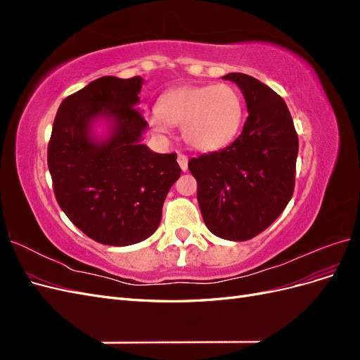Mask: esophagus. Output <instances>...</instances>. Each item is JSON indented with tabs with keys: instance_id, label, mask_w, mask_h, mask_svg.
Here are the masks:
<instances>
[{
	"instance_id": "1",
	"label": "esophagus",
	"mask_w": 360,
	"mask_h": 360,
	"mask_svg": "<svg viewBox=\"0 0 360 360\" xmlns=\"http://www.w3.org/2000/svg\"><path fill=\"white\" fill-rule=\"evenodd\" d=\"M177 162H179V165H180V168H181V171H188V162H189L188 156H184V155H179V158H177Z\"/></svg>"
}]
</instances>
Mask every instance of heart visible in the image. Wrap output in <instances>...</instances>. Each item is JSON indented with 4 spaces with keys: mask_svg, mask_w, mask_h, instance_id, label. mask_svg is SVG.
<instances>
[{
    "mask_svg": "<svg viewBox=\"0 0 360 360\" xmlns=\"http://www.w3.org/2000/svg\"><path fill=\"white\" fill-rule=\"evenodd\" d=\"M245 118L243 97L230 84L184 85L169 90L151 111L148 122L158 132L181 126L186 143L198 151L222 150L238 135Z\"/></svg>",
    "mask_w": 360,
    "mask_h": 360,
    "instance_id": "obj_1",
    "label": "heart"
}]
</instances>
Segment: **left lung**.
I'll return each mask as SVG.
<instances>
[{"label": "left lung", "mask_w": 360, "mask_h": 360, "mask_svg": "<svg viewBox=\"0 0 360 360\" xmlns=\"http://www.w3.org/2000/svg\"><path fill=\"white\" fill-rule=\"evenodd\" d=\"M222 79L242 90L248 118L231 146L192 158L204 224L225 240L263 233L284 212L294 192L299 138L284 99L245 73Z\"/></svg>", "instance_id": "left-lung-1"}]
</instances>
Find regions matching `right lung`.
Wrapping results in <instances>:
<instances>
[{"label":"right lung","mask_w":360,"mask_h":360,"mask_svg":"<svg viewBox=\"0 0 360 360\" xmlns=\"http://www.w3.org/2000/svg\"><path fill=\"white\" fill-rule=\"evenodd\" d=\"M144 79L102 76L66 97L53 120L48 168L53 193L69 219L93 240L127 246L146 240L180 177L177 155L141 144L148 124L136 110ZM108 123L97 139L92 126Z\"/></svg>","instance_id":"1"}]
</instances>
